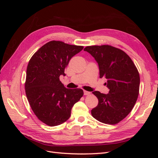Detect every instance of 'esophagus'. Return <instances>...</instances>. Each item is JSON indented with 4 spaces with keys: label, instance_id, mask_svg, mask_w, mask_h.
<instances>
[{
    "label": "esophagus",
    "instance_id": "obj_1",
    "mask_svg": "<svg viewBox=\"0 0 158 158\" xmlns=\"http://www.w3.org/2000/svg\"><path fill=\"white\" fill-rule=\"evenodd\" d=\"M84 95H88L90 94V92H88V91L84 90Z\"/></svg>",
    "mask_w": 158,
    "mask_h": 158
}]
</instances>
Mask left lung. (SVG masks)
Returning a JSON list of instances; mask_svg holds the SVG:
<instances>
[{
	"instance_id": "8db88e82",
	"label": "left lung",
	"mask_w": 158,
	"mask_h": 158,
	"mask_svg": "<svg viewBox=\"0 0 158 158\" xmlns=\"http://www.w3.org/2000/svg\"><path fill=\"white\" fill-rule=\"evenodd\" d=\"M99 69V78H104L109 89L107 94L92 92L98 105L91 113L99 122L115 125L132 111L136 102L140 88V75L133 61L125 51L109 45L85 47Z\"/></svg>"
}]
</instances>
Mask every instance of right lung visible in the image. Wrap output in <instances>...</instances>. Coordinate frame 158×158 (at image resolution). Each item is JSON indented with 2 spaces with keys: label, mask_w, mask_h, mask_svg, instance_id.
<instances>
[{
  "label": "right lung",
  "mask_w": 158,
  "mask_h": 158,
  "mask_svg": "<svg viewBox=\"0 0 158 158\" xmlns=\"http://www.w3.org/2000/svg\"><path fill=\"white\" fill-rule=\"evenodd\" d=\"M83 46L51 41L38 49L27 64L26 94L36 117L45 125H61L70 117L74 105L83 96L82 89H69L59 79L72 57Z\"/></svg>",
  "instance_id": "right-lung-1"
}]
</instances>
